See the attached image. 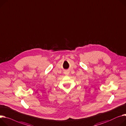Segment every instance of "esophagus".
<instances>
[{
    "label": "esophagus",
    "mask_w": 126,
    "mask_h": 126,
    "mask_svg": "<svg viewBox=\"0 0 126 126\" xmlns=\"http://www.w3.org/2000/svg\"><path fill=\"white\" fill-rule=\"evenodd\" d=\"M65 74H68V72L67 71H65Z\"/></svg>",
    "instance_id": "1"
}]
</instances>
